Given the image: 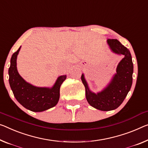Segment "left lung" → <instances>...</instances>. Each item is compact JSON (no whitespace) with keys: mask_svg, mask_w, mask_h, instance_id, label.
I'll return each mask as SVG.
<instances>
[{"mask_svg":"<svg viewBox=\"0 0 148 148\" xmlns=\"http://www.w3.org/2000/svg\"><path fill=\"white\" fill-rule=\"evenodd\" d=\"M107 43L113 52L124 56L118 65L116 73L108 87L102 92L95 94L88 88L83 74L81 75L88 103L94 108L103 111L114 110L124 101L132 84L134 68L131 53L128 49L116 39H108Z\"/></svg>","mask_w":148,"mask_h":148,"instance_id":"8db88e82","label":"left lung"}]
</instances>
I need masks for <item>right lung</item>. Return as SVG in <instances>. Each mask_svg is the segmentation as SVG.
Listing matches in <instances>:
<instances>
[{
	"mask_svg": "<svg viewBox=\"0 0 148 148\" xmlns=\"http://www.w3.org/2000/svg\"><path fill=\"white\" fill-rule=\"evenodd\" d=\"M20 49V47L12 54L8 69L9 83L15 98L24 107L33 112H42L53 107L58 103L60 87L66 79V75L59 77L51 88L30 85L22 79L17 71L16 58Z\"/></svg>",
	"mask_w": 148,
	"mask_h": 148,
	"instance_id": "1",
	"label": "right lung"
}]
</instances>
